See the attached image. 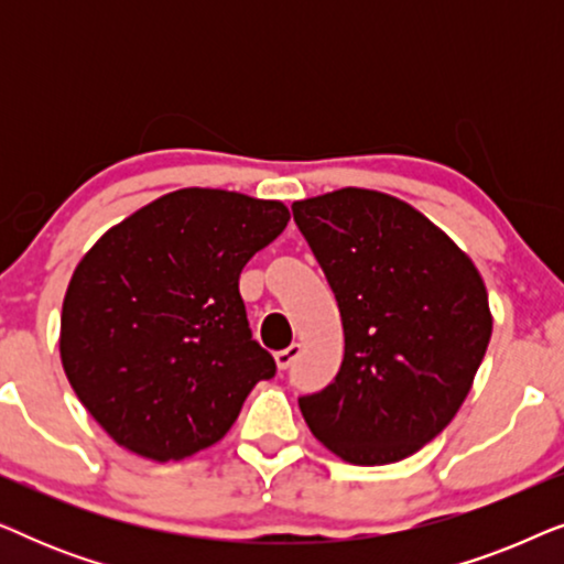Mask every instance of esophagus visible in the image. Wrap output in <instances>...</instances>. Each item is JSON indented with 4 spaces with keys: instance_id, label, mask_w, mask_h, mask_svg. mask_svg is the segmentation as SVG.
<instances>
[{
    "instance_id": "esophagus-1",
    "label": "esophagus",
    "mask_w": 564,
    "mask_h": 564,
    "mask_svg": "<svg viewBox=\"0 0 564 564\" xmlns=\"http://www.w3.org/2000/svg\"><path fill=\"white\" fill-rule=\"evenodd\" d=\"M300 354H303V344H292V346H288V349H280L274 354L276 367H280V369L292 367V361H295Z\"/></svg>"
}]
</instances>
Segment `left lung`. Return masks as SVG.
I'll use <instances>...</instances> for the list:
<instances>
[{
	"mask_svg": "<svg viewBox=\"0 0 564 564\" xmlns=\"http://www.w3.org/2000/svg\"><path fill=\"white\" fill-rule=\"evenodd\" d=\"M334 290L344 361L297 398L313 436L351 465H390L442 434L465 403L492 318L482 276L434 223L372 189L292 205Z\"/></svg>",
	"mask_w": 564,
	"mask_h": 564,
	"instance_id": "8db88e82",
	"label": "left lung"
}]
</instances>
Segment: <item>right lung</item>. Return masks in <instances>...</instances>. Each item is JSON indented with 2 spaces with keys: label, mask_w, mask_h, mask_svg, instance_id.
Returning <instances> with one entry per match:
<instances>
[{
  "label": "right lung",
  "mask_w": 564,
  "mask_h": 564,
  "mask_svg": "<svg viewBox=\"0 0 564 564\" xmlns=\"http://www.w3.org/2000/svg\"><path fill=\"white\" fill-rule=\"evenodd\" d=\"M282 203L180 189L122 220L74 269L61 361L126 449L184 459L220 442L253 384L276 375L253 341L238 276L288 228Z\"/></svg>",
  "instance_id": "obj_1"
}]
</instances>
